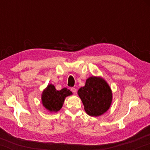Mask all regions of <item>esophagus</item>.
<instances>
[{
  "mask_svg": "<svg viewBox=\"0 0 150 150\" xmlns=\"http://www.w3.org/2000/svg\"><path fill=\"white\" fill-rule=\"evenodd\" d=\"M71 91L73 93H77V89H76L75 88H74V87H72V88H71Z\"/></svg>",
  "mask_w": 150,
  "mask_h": 150,
  "instance_id": "esophagus-1",
  "label": "esophagus"
}]
</instances>
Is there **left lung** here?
<instances>
[{
	"instance_id": "left-lung-1",
	"label": "left lung",
	"mask_w": 150,
	"mask_h": 150,
	"mask_svg": "<svg viewBox=\"0 0 150 150\" xmlns=\"http://www.w3.org/2000/svg\"><path fill=\"white\" fill-rule=\"evenodd\" d=\"M77 93L86 112L91 116L103 115L110 108L112 100L110 86L104 79L95 76L88 78Z\"/></svg>"
}]
</instances>
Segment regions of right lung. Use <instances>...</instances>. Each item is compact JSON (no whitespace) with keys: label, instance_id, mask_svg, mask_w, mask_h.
<instances>
[{"label":"right lung","instance_id":"1","mask_svg":"<svg viewBox=\"0 0 150 150\" xmlns=\"http://www.w3.org/2000/svg\"><path fill=\"white\" fill-rule=\"evenodd\" d=\"M72 94L71 91L67 88L57 91L54 85H48L42 94L43 106L49 111L56 112L62 108L65 98Z\"/></svg>","mask_w":150,"mask_h":150}]
</instances>
